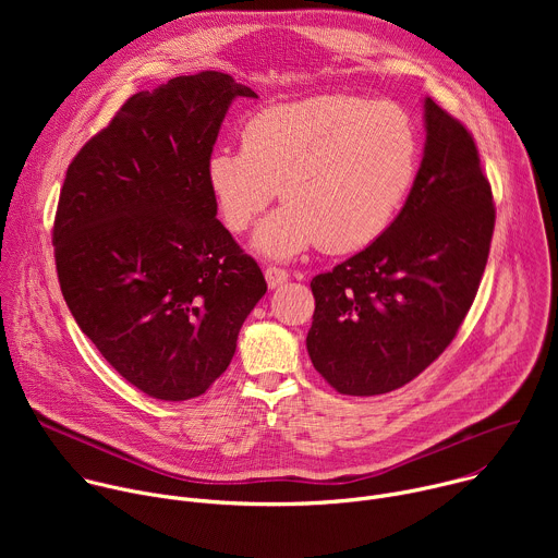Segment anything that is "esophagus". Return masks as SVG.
I'll use <instances>...</instances> for the list:
<instances>
[{
    "mask_svg": "<svg viewBox=\"0 0 558 558\" xmlns=\"http://www.w3.org/2000/svg\"><path fill=\"white\" fill-rule=\"evenodd\" d=\"M265 280H267L269 289H276V287H280L282 282L289 280V274L284 269H280V267H267L265 269Z\"/></svg>",
    "mask_w": 558,
    "mask_h": 558,
    "instance_id": "obj_1",
    "label": "esophagus"
}]
</instances>
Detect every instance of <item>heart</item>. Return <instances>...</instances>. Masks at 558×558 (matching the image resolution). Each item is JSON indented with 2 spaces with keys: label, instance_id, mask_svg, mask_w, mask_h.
I'll return each mask as SVG.
<instances>
[{
  "label": "heart",
  "instance_id": "heart-1",
  "mask_svg": "<svg viewBox=\"0 0 558 558\" xmlns=\"http://www.w3.org/2000/svg\"><path fill=\"white\" fill-rule=\"evenodd\" d=\"M243 149L216 147L207 187L222 222L245 231L280 187L284 205L263 220L254 250L291 260L320 243L364 250L388 229L417 174V134L395 104L323 95L247 119Z\"/></svg>",
  "mask_w": 558,
  "mask_h": 558
}]
</instances>
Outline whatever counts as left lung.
Returning a JSON list of instances; mask_svg holds the SVG:
<instances>
[{
  "mask_svg": "<svg viewBox=\"0 0 558 558\" xmlns=\"http://www.w3.org/2000/svg\"><path fill=\"white\" fill-rule=\"evenodd\" d=\"M424 156L402 211L366 250L311 280L306 351L338 392L409 384L457 336L480 289L495 205L470 132L424 99Z\"/></svg>",
  "mask_w": 558,
  "mask_h": 558,
  "instance_id": "8db88e82",
  "label": "left lung"
}]
</instances>
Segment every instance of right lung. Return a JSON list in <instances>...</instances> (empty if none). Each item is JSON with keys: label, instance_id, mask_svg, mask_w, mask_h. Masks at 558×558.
<instances>
[{"label": "right lung", "instance_id": "1", "mask_svg": "<svg viewBox=\"0 0 558 558\" xmlns=\"http://www.w3.org/2000/svg\"><path fill=\"white\" fill-rule=\"evenodd\" d=\"M225 72L130 97L74 156L52 245L65 304L99 353L154 400L203 395L229 366L267 282L216 218L207 158L233 99Z\"/></svg>", "mask_w": 558, "mask_h": 558}]
</instances>
